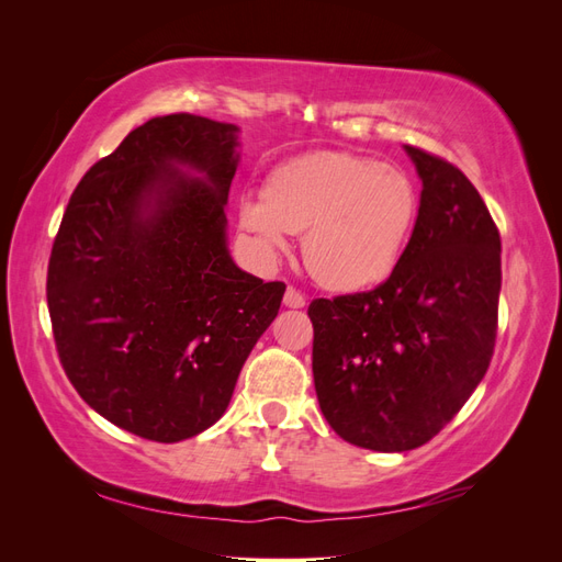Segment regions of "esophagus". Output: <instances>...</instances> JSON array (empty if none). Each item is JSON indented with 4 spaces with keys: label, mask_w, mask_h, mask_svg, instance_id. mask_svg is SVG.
<instances>
[{
    "label": "esophagus",
    "mask_w": 562,
    "mask_h": 562,
    "mask_svg": "<svg viewBox=\"0 0 562 562\" xmlns=\"http://www.w3.org/2000/svg\"><path fill=\"white\" fill-rule=\"evenodd\" d=\"M304 302H307V297H304V295L297 291V288H293V285L285 288V295H283V304H285V307L300 310V307H304Z\"/></svg>",
    "instance_id": "obj_1"
}]
</instances>
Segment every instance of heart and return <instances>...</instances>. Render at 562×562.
<instances>
[{"instance_id": "1", "label": "heart", "mask_w": 562, "mask_h": 562, "mask_svg": "<svg viewBox=\"0 0 562 562\" xmlns=\"http://www.w3.org/2000/svg\"><path fill=\"white\" fill-rule=\"evenodd\" d=\"M417 192L398 166L351 151H310L269 173L262 201L244 199L241 227L262 250L285 248L302 232L310 274L330 291L384 281L411 239Z\"/></svg>"}]
</instances>
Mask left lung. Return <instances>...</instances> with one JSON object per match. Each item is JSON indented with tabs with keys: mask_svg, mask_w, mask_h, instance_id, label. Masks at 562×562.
<instances>
[{
	"mask_svg": "<svg viewBox=\"0 0 562 562\" xmlns=\"http://www.w3.org/2000/svg\"><path fill=\"white\" fill-rule=\"evenodd\" d=\"M405 151L422 199L398 265L372 291L318 297L307 312L321 413L347 443L378 452L429 443L481 384L497 337L495 220L457 166Z\"/></svg>",
	"mask_w": 562,
	"mask_h": 562,
	"instance_id": "8db88e82",
	"label": "left lung"
}]
</instances>
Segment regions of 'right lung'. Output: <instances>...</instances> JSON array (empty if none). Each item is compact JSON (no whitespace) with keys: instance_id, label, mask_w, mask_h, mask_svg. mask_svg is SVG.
Instances as JSON below:
<instances>
[{"instance_id":"add662e5","label":"right lung","mask_w":562,"mask_h":562,"mask_svg":"<svg viewBox=\"0 0 562 562\" xmlns=\"http://www.w3.org/2000/svg\"><path fill=\"white\" fill-rule=\"evenodd\" d=\"M234 133L187 112L149 119L81 178L50 248L46 300L67 380L98 415L157 443L223 417L285 291L229 258Z\"/></svg>"}]
</instances>
